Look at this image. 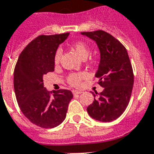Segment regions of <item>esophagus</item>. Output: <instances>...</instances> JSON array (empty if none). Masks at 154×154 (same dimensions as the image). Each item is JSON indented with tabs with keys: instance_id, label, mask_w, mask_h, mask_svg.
Instances as JSON below:
<instances>
[{
	"instance_id": "esophagus-1",
	"label": "esophagus",
	"mask_w": 154,
	"mask_h": 154,
	"mask_svg": "<svg viewBox=\"0 0 154 154\" xmlns=\"http://www.w3.org/2000/svg\"><path fill=\"white\" fill-rule=\"evenodd\" d=\"M81 91H78V90H73V95H79L81 94Z\"/></svg>"
}]
</instances>
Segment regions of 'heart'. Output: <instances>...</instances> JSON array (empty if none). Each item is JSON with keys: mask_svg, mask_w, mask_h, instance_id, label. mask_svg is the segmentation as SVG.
Listing matches in <instances>:
<instances>
[{"mask_svg": "<svg viewBox=\"0 0 154 154\" xmlns=\"http://www.w3.org/2000/svg\"><path fill=\"white\" fill-rule=\"evenodd\" d=\"M72 47H73L75 52L77 54V55L83 59H85L89 54V48L85 42H76L72 45ZM61 55H62V50L57 49L55 54H54V61L55 64H57L59 62ZM84 76H85V73H73V74H70L69 76L68 81L72 85L77 86L79 85L80 81Z\"/></svg>", "mask_w": 154, "mask_h": 154, "instance_id": "obj_1", "label": "heart"}]
</instances>
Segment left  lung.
Wrapping results in <instances>:
<instances>
[{
  "label": "left lung",
  "instance_id": "left-lung-1",
  "mask_svg": "<svg viewBox=\"0 0 154 154\" xmlns=\"http://www.w3.org/2000/svg\"><path fill=\"white\" fill-rule=\"evenodd\" d=\"M97 44L100 61L95 77L103 87L96 92L94 100L87 107L92 119L107 122L118 119L127 108L134 85V73L129 56L124 46L106 32H81Z\"/></svg>",
  "mask_w": 154,
  "mask_h": 154
}]
</instances>
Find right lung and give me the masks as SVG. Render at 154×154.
Wrapping results in <instances>:
<instances>
[{
    "label": "right lung",
    "mask_w": 154,
    "mask_h": 154,
    "mask_svg": "<svg viewBox=\"0 0 154 154\" xmlns=\"http://www.w3.org/2000/svg\"><path fill=\"white\" fill-rule=\"evenodd\" d=\"M69 33L39 35L19 56L14 69L16 100L27 119L45 129L61 124L73 98L69 90L59 89L51 96L43 85V75L54 71V54Z\"/></svg>",
    "instance_id": "right-lung-1"
}]
</instances>
